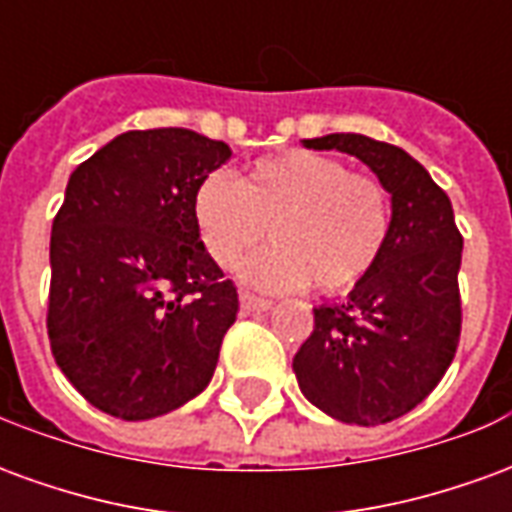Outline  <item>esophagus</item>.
Masks as SVG:
<instances>
[{
    "mask_svg": "<svg viewBox=\"0 0 512 512\" xmlns=\"http://www.w3.org/2000/svg\"><path fill=\"white\" fill-rule=\"evenodd\" d=\"M268 307H271V301L263 299V296H255V293H241V310H244V315L266 312Z\"/></svg>",
    "mask_w": 512,
    "mask_h": 512,
    "instance_id": "34e87169",
    "label": "esophagus"
}]
</instances>
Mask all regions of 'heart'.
Returning a JSON list of instances; mask_svg holds the SVG:
<instances>
[{
	"instance_id": "heart-1",
	"label": "heart",
	"mask_w": 512,
	"mask_h": 512,
	"mask_svg": "<svg viewBox=\"0 0 512 512\" xmlns=\"http://www.w3.org/2000/svg\"><path fill=\"white\" fill-rule=\"evenodd\" d=\"M191 219L205 252L233 271L271 235L274 246L246 266L244 277L268 290L312 288L340 296L362 285L392 235V194L370 172L293 147L266 156L241 180L213 172L202 180Z\"/></svg>"
}]
</instances>
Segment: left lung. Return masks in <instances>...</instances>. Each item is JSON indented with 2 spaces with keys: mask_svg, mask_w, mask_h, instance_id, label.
I'll use <instances>...</instances> for the list:
<instances>
[{
  "mask_svg": "<svg viewBox=\"0 0 512 512\" xmlns=\"http://www.w3.org/2000/svg\"><path fill=\"white\" fill-rule=\"evenodd\" d=\"M362 158L392 194V235L345 304L318 307L293 356L304 397L351 425H384L436 389L461 343L463 235L450 197L406 150L362 134L304 139Z\"/></svg>",
  "mask_w": 512,
  "mask_h": 512,
  "instance_id": "8db88e82",
  "label": "left lung"
}]
</instances>
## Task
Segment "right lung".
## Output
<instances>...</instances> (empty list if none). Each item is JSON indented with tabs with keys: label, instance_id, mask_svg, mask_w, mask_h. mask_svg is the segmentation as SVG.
<instances>
[{
	"label": "right lung",
	"instance_id": "obj_1",
	"mask_svg": "<svg viewBox=\"0 0 512 512\" xmlns=\"http://www.w3.org/2000/svg\"><path fill=\"white\" fill-rule=\"evenodd\" d=\"M230 156L189 128L128 131L68 180L46 329L65 378L112 417L175 411L216 370L238 290L205 252L191 200Z\"/></svg>",
	"mask_w": 512,
	"mask_h": 512
}]
</instances>
